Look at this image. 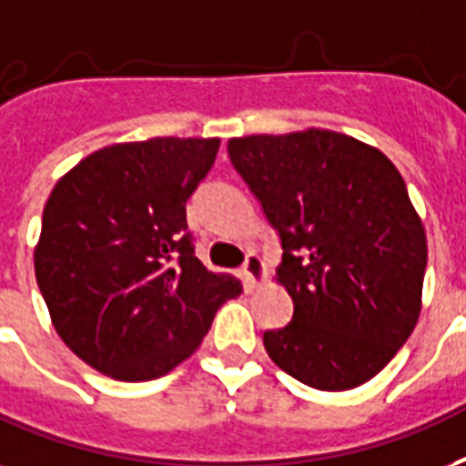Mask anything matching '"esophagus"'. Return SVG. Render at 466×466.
I'll return each instance as SVG.
<instances>
[{
    "instance_id": "34e87169",
    "label": "esophagus",
    "mask_w": 466,
    "mask_h": 466,
    "mask_svg": "<svg viewBox=\"0 0 466 466\" xmlns=\"http://www.w3.org/2000/svg\"><path fill=\"white\" fill-rule=\"evenodd\" d=\"M241 273H244V280L248 283V289H258L266 280V266L261 261L258 254H247V261L241 266Z\"/></svg>"
}]
</instances>
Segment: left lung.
<instances>
[{
  "label": "left lung",
  "mask_w": 466,
  "mask_h": 466,
  "mask_svg": "<svg viewBox=\"0 0 466 466\" xmlns=\"http://www.w3.org/2000/svg\"><path fill=\"white\" fill-rule=\"evenodd\" d=\"M229 158L280 234L293 319L264 335L276 367L318 390L374 379L422 308L428 239L399 168L339 131L229 138Z\"/></svg>",
  "instance_id": "1"
}]
</instances>
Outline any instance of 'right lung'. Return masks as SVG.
Wrapping results in <instances>:
<instances>
[{
	"mask_svg": "<svg viewBox=\"0 0 466 466\" xmlns=\"http://www.w3.org/2000/svg\"><path fill=\"white\" fill-rule=\"evenodd\" d=\"M219 138L156 137L85 156L51 190L34 248L38 289L67 350L116 381H151L186 361L232 273L195 257L186 202Z\"/></svg>",
	"mask_w": 466,
	"mask_h": 466,
	"instance_id": "right-lung-1",
	"label": "right lung"
}]
</instances>
